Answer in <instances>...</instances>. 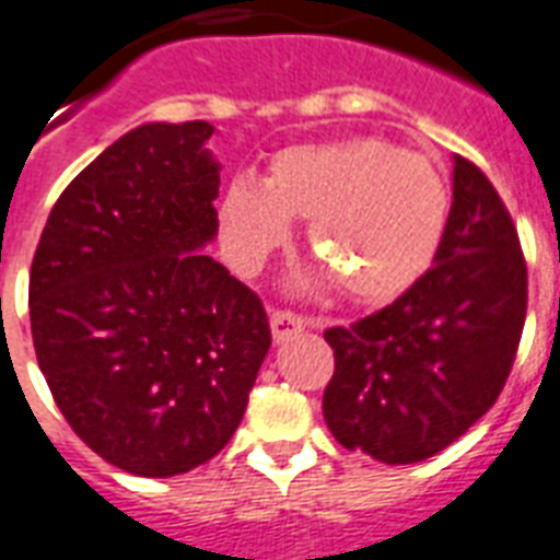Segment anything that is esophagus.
Returning a JSON list of instances; mask_svg holds the SVG:
<instances>
[{"mask_svg":"<svg viewBox=\"0 0 560 560\" xmlns=\"http://www.w3.org/2000/svg\"><path fill=\"white\" fill-rule=\"evenodd\" d=\"M304 325H307V322H304L302 316H295V313H290V311H272L270 313L272 342H276V345L290 342V339H295V336L302 334Z\"/></svg>","mask_w":560,"mask_h":560,"instance_id":"34e87169","label":"esophagus"}]
</instances>
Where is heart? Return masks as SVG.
Listing matches in <instances>:
<instances>
[{
    "mask_svg": "<svg viewBox=\"0 0 560 560\" xmlns=\"http://www.w3.org/2000/svg\"><path fill=\"white\" fill-rule=\"evenodd\" d=\"M290 221H311L307 241L345 293L390 302L420 279L448 221L445 180L422 154L388 140L339 138L281 149L261 184L238 175L218 203L230 265L253 272L284 247Z\"/></svg>",
    "mask_w": 560,
    "mask_h": 560,
    "instance_id": "b5f03b06",
    "label": "heart"
}]
</instances>
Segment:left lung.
I'll list each match as a JSON object with an SVG mask.
<instances>
[{
	"instance_id": "1",
	"label": "left lung",
	"mask_w": 560,
	"mask_h": 560,
	"mask_svg": "<svg viewBox=\"0 0 560 560\" xmlns=\"http://www.w3.org/2000/svg\"><path fill=\"white\" fill-rule=\"evenodd\" d=\"M526 319V265L489 177L454 154L452 209L431 270L397 302L330 327L322 411L348 452L408 466L443 452L494 406Z\"/></svg>"
}]
</instances>
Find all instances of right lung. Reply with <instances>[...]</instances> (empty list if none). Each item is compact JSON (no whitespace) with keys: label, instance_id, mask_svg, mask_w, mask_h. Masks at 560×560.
I'll use <instances>...</instances> for the list:
<instances>
[{"label":"right lung","instance_id":"1","mask_svg":"<svg viewBox=\"0 0 560 560\" xmlns=\"http://www.w3.org/2000/svg\"><path fill=\"white\" fill-rule=\"evenodd\" d=\"M215 126L143 122L54 203L31 265L36 362L68 425L117 469L172 477L238 429L270 351L218 235Z\"/></svg>","mask_w":560,"mask_h":560}]
</instances>
